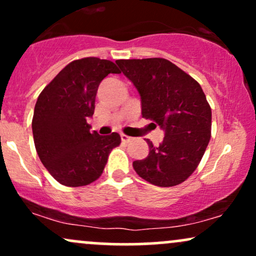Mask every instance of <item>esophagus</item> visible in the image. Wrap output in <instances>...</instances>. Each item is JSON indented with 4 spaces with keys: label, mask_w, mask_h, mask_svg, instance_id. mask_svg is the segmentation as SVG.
I'll list each match as a JSON object with an SVG mask.
<instances>
[{
    "label": "esophagus",
    "mask_w": 256,
    "mask_h": 256,
    "mask_svg": "<svg viewBox=\"0 0 256 256\" xmlns=\"http://www.w3.org/2000/svg\"><path fill=\"white\" fill-rule=\"evenodd\" d=\"M131 140H132V138H131L130 136H126V134H122V142H124V143H128Z\"/></svg>",
    "instance_id": "esophagus-1"
}]
</instances>
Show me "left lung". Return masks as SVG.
<instances>
[{"label": "left lung", "mask_w": 256, "mask_h": 256, "mask_svg": "<svg viewBox=\"0 0 256 256\" xmlns=\"http://www.w3.org/2000/svg\"><path fill=\"white\" fill-rule=\"evenodd\" d=\"M116 62L140 92L143 118L165 131L158 146L146 140L149 154L134 161V171L158 186L183 183L198 168L210 140L212 110L201 85L166 58Z\"/></svg>", "instance_id": "left-lung-1"}]
</instances>
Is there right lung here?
Returning a JSON list of instances; mask_svg holds the SVG:
<instances>
[{"label": "right lung", "mask_w": 256, "mask_h": 256, "mask_svg": "<svg viewBox=\"0 0 256 256\" xmlns=\"http://www.w3.org/2000/svg\"><path fill=\"white\" fill-rule=\"evenodd\" d=\"M116 64L84 58L67 64L38 96L32 119L34 146L40 161L60 184L84 186L104 172L119 134L100 136L86 122L95 110L98 85Z\"/></svg>", "instance_id": "1"}]
</instances>
